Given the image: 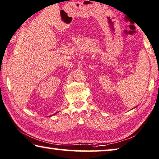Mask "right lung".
<instances>
[{"label": "right lung", "instance_id": "add662e5", "mask_svg": "<svg viewBox=\"0 0 159 159\" xmlns=\"http://www.w3.org/2000/svg\"><path fill=\"white\" fill-rule=\"evenodd\" d=\"M57 112H56V113H55V114H57Z\"/></svg>", "mask_w": 159, "mask_h": 159}]
</instances>
